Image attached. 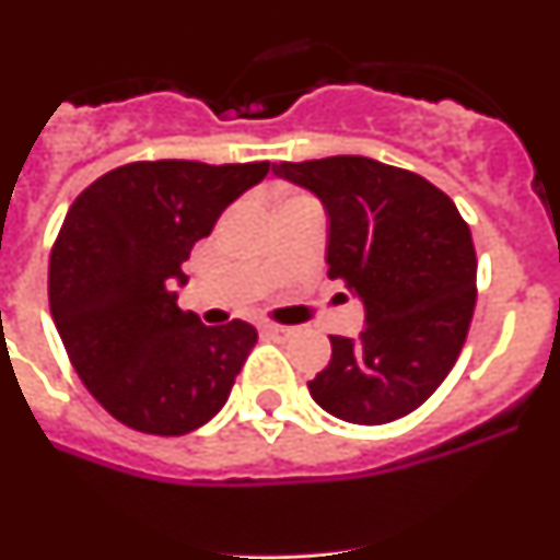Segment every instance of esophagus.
Returning a JSON list of instances; mask_svg holds the SVG:
<instances>
[{
	"mask_svg": "<svg viewBox=\"0 0 560 560\" xmlns=\"http://www.w3.org/2000/svg\"><path fill=\"white\" fill-rule=\"evenodd\" d=\"M264 334L271 336V339H283V336L291 334V328H285V325H264Z\"/></svg>",
	"mask_w": 560,
	"mask_h": 560,
	"instance_id": "obj_1",
	"label": "esophagus"
}]
</instances>
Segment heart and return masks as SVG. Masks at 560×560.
<instances>
[{"label": "heart", "mask_w": 560, "mask_h": 560, "mask_svg": "<svg viewBox=\"0 0 560 560\" xmlns=\"http://www.w3.org/2000/svg\"><path fill=\"white\" fill-rule=\"evenodd\" d=\"M291 199H294V196H291Z\"/></svg>", "instance_id": "1"}]
</instances>
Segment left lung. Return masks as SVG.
I'll return each mask as SVG.
<instances>
[{"instance_id":"left-lung-1","label":"left lung","mask_w":560,"mask_h":560,"mask_svg":"<svg viewBox=\"0 0 560 560\" xmlns=\"http://www.w3.org/2000/svg\"><path fill=\"white\" fill-rule=\"evenodd\" d=\"M271 171L328 210V277L361 296L368 325L330 336L311 398L348 423L378 427L443 384L477 305L471 230L446 192L368 156L280 162Z\"/></svg>"}]
</instances>
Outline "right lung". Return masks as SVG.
<instances>
[{
	"label": "right lung",
	"instance_id": "add662e5",
	"mask_svg": "<svg viewBox=\"0 0 560 560\" xmlns=\"http://www.w3.org/2000/svg\"><path fill=\"white\" fill-rule=\"evenodd\" d=\"M269 162H131L72 201L49 255V311L83 387L128 429H199L255 348L244 319L207 328L176 305L196 241L264 179Z\"/></svg>",
	"mask_w": 560,
	"mask_h": 560
}]
</instances>
